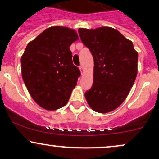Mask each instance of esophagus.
<instances>
[{"instance_id":"esophagus-1","label":"esophagus","mask_w":159,"mask_h":159,"mask_svg":"<svg viewBox=\"0 0 159 159\" xmlns=\"http://www.w3.org/2000/svg\"><path fill=\"white\" fill-rule=\"evenodd\" d=\"M80 72H81L82 75V74H84V70L83 66H80Z\"/></svg>"}]
</instances>
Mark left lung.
Returning a JSON list of instances; mask_svg holds the SVG:
<instances>
[{
    "label": "left lung",
    "mask_w": 159,
    "mask_h": 159,
    "mask_svg": "<svg viewBox=\"0 0 159 159\" xmlns=\"http://www.w3.org/2000/svg\"><path fill=\"white\" fill-rule=\"evenodd\" d=\"M78 32L94 59L93 86L84 93L88 105L101 114L112 111L126 99L136 79L138 52L114 28H80Z\"/></svg>",
    "instance_id": "left-lung-1"
}]
</instances>
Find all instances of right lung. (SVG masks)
<instances>
[{"mask_svg": "<svg viewBox=\"0 0 159 159\" xmlns=\"http://www.w3.org/2000/svg\"><path fill=\"white\" fill-rule=\"evenodd\" d=\"M77 40L75 30L56 26L47 28L26 47L21 58V75L40 107L54 111L68 102L80 76L69 49Z\"/></svg>", "mask_w": 159, "mask_h": 159, "instance_id": "right-lung-1", "label": "right lung"}]
</instances>
